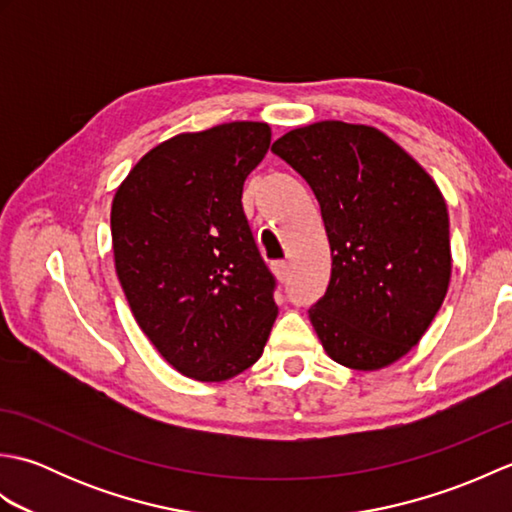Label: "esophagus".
I'll use <instances>...</instances> for the list:
<instances>
[{
  "label": "esophagus",
  "mask_w": 512,
  "mask_h": 512,
  "mask_svg": "<svg viewBox=\"0 0 512 512\" xmlns=\"http://www.w3.org/2000/svg\"><path fill=\"white\" fill-rule=\"evenodd\" d=\"M273 273H275V277H277L279 281H288V277H290V266H288L286 262H275V264H273Z\"/></svg>",
  "instance_id": "1"
}]
</instances>
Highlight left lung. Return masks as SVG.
I'll list each match as a JSON object with an SVG mask.
<instances>
[{
	"mask_svg": "<svg viewBox=\"0 0 512 512\" xmlns=\"http://www.w3.org/2000/svg\"><path fill=\"white\" fill-rule=\"evenodd\" d=\"M270 151L321 206L332 275L310 321L325 354L356 372L396 363L449 290V211L438 184L369 125L319 121L290 129Z\"/></svg>",
	"mask_w": 512,
	"mask_h": 512,
	"instance_id": "1",
	"label": "left lung"
}]
</instances>
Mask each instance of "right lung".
<instances>
[{
  "label": "right lung",
  "mask_w": 512,
  "mask_h": 512,
  "mask_svg": "<svg viewBox=\"0 0 512 512\" xmlns=\"http://www.w3.org/2000/svg\"><path fill=\"white\" fill-rule=\"evenodd\" d=\"M268 145L257 121L178 134L149 149L112 200L114 266L134 319L200 383L257 363L277 319L275 279L242 209Z\"/></svg>",
  "instance_id": "obj_1"
}]
</instances>
